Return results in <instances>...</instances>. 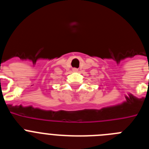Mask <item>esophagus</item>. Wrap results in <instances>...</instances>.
<instances>
[{
    "mask_svg": "<svg viewBox=\"0 0 149 149\" xmlns=\"http://www.w3.org/2000/svg\"><path fill=\"white\" fill-rule=\"evenodd\" d=\"M73 72H77V68H73Z\"/></svg>",
    "mask_w": 149,
    "mask_h": 149,
    "instance_id": "1",
    "label": "esophagus"
}]
</instances>
